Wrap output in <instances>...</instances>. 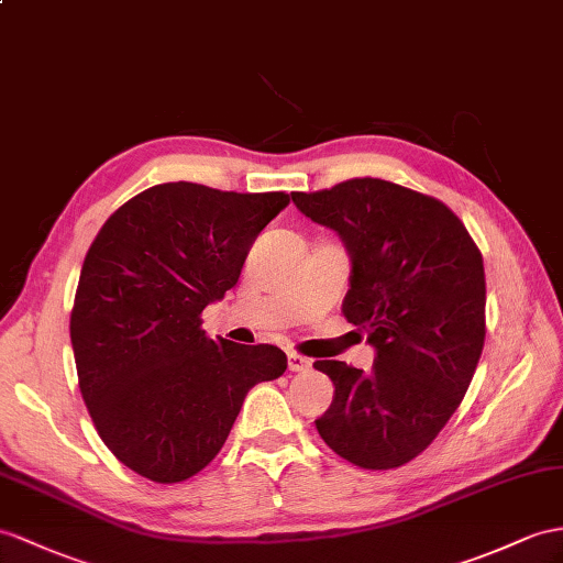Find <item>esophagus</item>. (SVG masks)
Here are the masks:
<instances>
[{
    "instance_id": "34e87169",
    "label": "esophagus",
    "mask_w": 563,
    "mask_h": 563,
    "mask_svg": "<svg viewBox=\"0 0 563 563\" xmlns=\"http://www.w3.org/2000/svg\"><path fill=\"white\" fill-rule=\"evenodd\" d=\"M289 369L291 373H306V369H310V361L298 353H289Z\"/></svg>"
}]
</instances>
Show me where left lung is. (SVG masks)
I'll return each instance as SVG.
<instances>
[{"mask_svg": "<svg viewBox=\"0 0 563 563\" xmlns=\"http://www.w3.org/2000/svg\"><path fill=\"white\" fill-rule=\"evenodd\" d=\"M296 208L351 255L341 312L375 349L369 373L341 361L312 367L334 382L314 420L327 446L367 471L422 454L468 391L485 346L483 255L437 198L382 178H351Z\"/></svg>", "mask_w": 563, "mask_h": 563, "instance_id": "8db88e82", "label": "left lung"}]
</instances>
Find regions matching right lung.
Returning <instances> with one entry per match:
<instances>
[{"instance_id": "1", "label": "right lung", "mask_w": 563, "mask_h": 563, "mask_svg": "<svg viewBox=\"0 0 563 563\" xmlns=\"http://www.w3.org/2000/svg\"><path fill=\"white\" fill-rule=\"evenodd\" d=\"M289 200L159 184L123 202L90 245L71 310L78 387L107 449L153 483L200 473L245 394L284 375L282 349L212 341L200 312L236 286Z\"/></svg>"}]
</instances>
